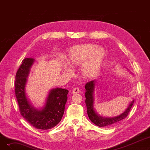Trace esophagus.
<instances>
[{"instance_id": "34e87169", "label": "esophagus", "mask_w": 150, "mask_h": 150, "mask_svg": "<svg viewBox=\"0 0 150 150\" xmlns=\"http://www.w3.org/2000/svg\"><path fill=\"white\" fill-rule=\"evenodd\" d=\"M80 92V88H78V87H76L75 88L73 89L72 90V93H78Z\"/></svg>"}]
</instances>
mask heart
<instances>
[{
    "label": "heart",
    "instance_id": "b5f03b06",
    "mask_svg": "<svg viewBox=\"0 0 150 150\" xmlns=\"http://www.w3.org/2000/svg\"><path fill=\"white\" fill-rule=\"evenodd\" d=\"M105 54V50L102 47L93 44H84L71 48L66 56V61L69 65L74 67L83 64V75L92 78L99 72Z\"/></svg>",
    "mask_w": 150,
    "mask_h": 150
}]
</instances>
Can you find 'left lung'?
<instances>
[{
	"instance_id": "8db88e82",
	"label": "left lung",
	"mask_w": 150,
	"mask_h": 150,
	"mask_svg": "<svg viewBox=\"0 0 150 150\" xmlns=\"http://www.w3.org/2000/svg\"><path fill=\"white\" fill-rule=\"evenodd\" d=\"M96 82V81L95 80L91 81L86 83L85 85V103L86 105V107H87L88 115L91 121L99 127H111V126L119 123L120 121L125 119L129 114V112L134 102V100H132V101L131 102V103L128 106V108L125 110V111L119 116L113 118H103L97 115L96 111H94L93 106L94 102L93 92L94 89H95Z\"/></svg>"
}]
</instances>
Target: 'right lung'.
<instances>
[{
  "mask_svg": "<svg viewBox=\"0 0 150 150\" xmlns=\"http://www.w3.org/2000/svg\"><path fill=\"white\" fill-rule=\"evenodd\" d=\"M33 62V58H25L22 61L16 74L15 95L22 116L35 128L49 129L57 126L61 120L69 91L61 88L51 90L42 110H38L31 106L27 98L25 87Z\"/></svg>",
  "mask_w": 150,
  "mask_h": 150,
  "instance_id": "right-lung-1",
  "label": "right lung"
}]
</instances>
